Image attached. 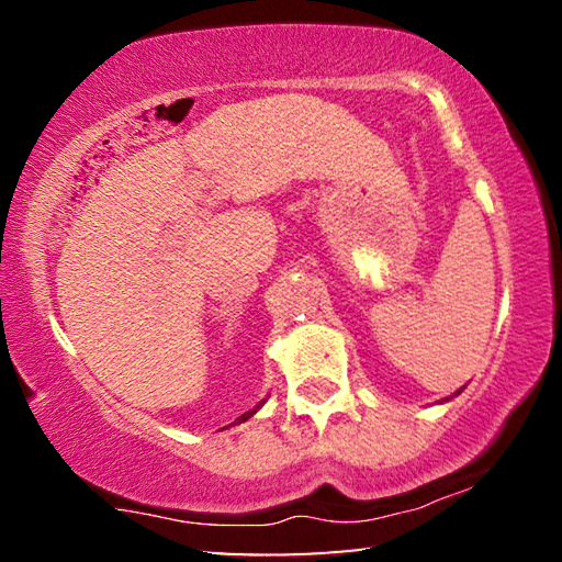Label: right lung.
Returning a JSON list of instances; mask_svg holds the SVG:
<instances>
[{
    "label": "right lung",
    "mask_w": 562,
    "mask_h": 562,
    "mask_svg": "<svg viewBox=\"0 0 562 562\" xmlns=\"http://www.w3.org/2000/svg\"><path fill=\"white\" fill-rule=\"evenodd\" d=\"M258 408H260V406H258ZM258 408H252V412H247V414H243L240 418H237V422H245V418H250V416H252L255 412H258Z\"/></svg>",
    "instance_id": "obj_1"
}]
</instances>
